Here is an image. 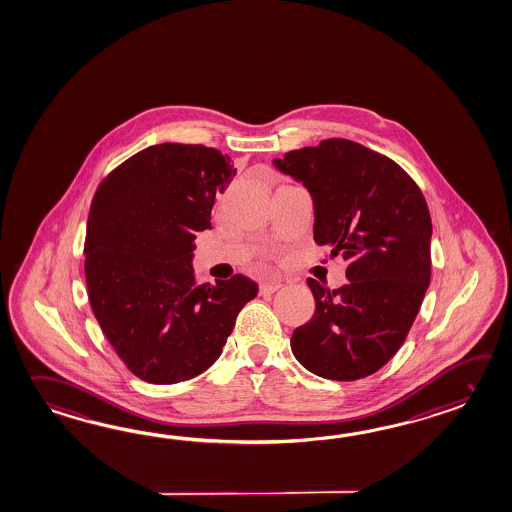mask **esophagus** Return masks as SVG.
Segmentation results:
<instances>
[{
    "label": "esophagus",
    "mask_w": 512,
    "mask_h": 512,
    "mask_svg": "<svg viewBox=\"0 0 512 512\" xmlns=\"http://www.w3.org/2000/svg\"><path fill=\"white\" fill-rule=\"evenodd\" d=\"M281 286H283L281 283H264L261 284L259 292H261V296H272V294H275Z\"/></svg>",
    "instance_id": "obj_1"
}]
</instances>
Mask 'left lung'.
Segmentation results:
<instances>
[{"label": "left lung", "instance_id": "obj_1", "mask_svg": "<svg viewBox=\"0 0 512 512\" xmlns=\"http://www.w3.org/2000/svg\"><path fill=\"white\" fill-rule=\"evenodd\" d=\"M314 198V240L349 261L347 283H307L316 312L292 334L310 373L351 382L397 354L432 275V218L419 185L393 159L349 139H325L273 161Z\"/></svg>", "mask_w": 512, "mask_h": 512}]
</instances>
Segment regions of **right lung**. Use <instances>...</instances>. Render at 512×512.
Wrapping results in <instances>:
<instances>
[{"label": "right lung", "instance_id": "obj_1", "mask_svg": "<svg viewBox=\"0 0 512 512\" xmlns=\"http://www.w3.org/2000/svg\"><path fill=\"white\" fill-rule=\"evenodd\" d=\"M237 174L205 145L163 143L123 161L93 194L84 242L91 310L117 356L148 384L200 375L222 353L259 288L235 273L216 286L193 270L194 237Z\"/></svg>", "mask_w": 512, "mask_h": 512}]
</instances>
